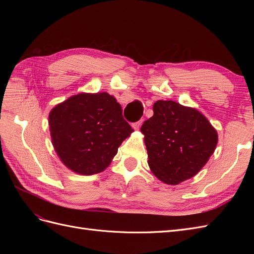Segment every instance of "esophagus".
<instances>
[{"label": "esophagus", "mask_w": 254, "mask_h": 254, "mask_svg": "<svg viewBox=\"0 0 254 254\" xmlns=\"http://www.w3.org/2000/svg\"><path fill=\"white\" fill-rule=\"evenodd\" d=\"M142 123H143V120H140L139 122L133 123V124H132V127H133L135 130H139V129H140V127H141V125H142Z\"/></svg>", "instance_id": "1"}]
</instances>
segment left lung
Instances as JSON below:
<instances>
[{
    "label": "left lung",
    "instance_id": "obj_1",
    "mask_svg": "<svg viewBox=\"0 0 254 254\" xmlns=\"http://www.w3.org/2000/svg\"><path fill=\"white\" fill-rule=\"evenodd\" d=\"M141 132L151 173L177 186L194 177L216 148L218 134L204 115L174 101H157Z\"/></svg>",
    "mask_w": 254,
    "mask_h": 254
}]
</instances>
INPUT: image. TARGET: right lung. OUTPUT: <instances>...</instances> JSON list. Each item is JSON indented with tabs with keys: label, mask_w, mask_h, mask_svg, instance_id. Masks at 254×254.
<instances>
[{
	"label": "right lung",
	"mask_w": 254,
	"mask_h": 254,
	"mask_svg": "<svg viewBox=\"0 0 254 254\" xmlns=\"http://www.w3.org/2000/svg\"><path fill=\"white\" fill-rule=\"evenodd\" d=\"M49 126L61 162L82 176L104 172L133 131L117 98L107 92L68 97L51 110Z\"/></svg>",
	"instance_id": "1"
}]
</instances>
